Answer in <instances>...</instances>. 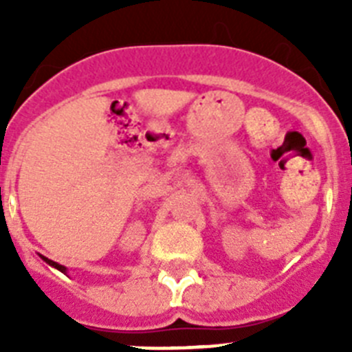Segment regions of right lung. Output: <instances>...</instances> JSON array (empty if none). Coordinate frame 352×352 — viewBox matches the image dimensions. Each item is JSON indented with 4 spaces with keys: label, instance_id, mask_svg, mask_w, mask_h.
<instances>
[{
    "label": "right lung",
    "instance_id": "obj_1",
    "mask_svg": "<svg viewBox=\"0 0 352 352\" xmlns=\"http://www.w3.org/2000/svg\"><path fill=\"white\" fill-rule=\"evenodd\" d=\"M42 257L43 261H45V263L47 264H51L52 268H56V270H60L61 273H67V268H65V266H61V264H58V263H54V261H51V259H47V257H43V256H40Z\"/></svg>",
    "mask_w": 352,
    "mask_h": 352
}]
</instances>
